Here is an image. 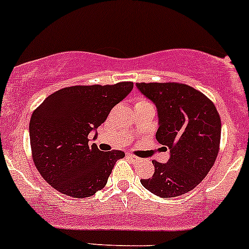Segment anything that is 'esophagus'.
Listing matches in <instances>:
<instances>
[{"label": "esophagus", "mask_w": 249, "mask_h": 249, "mask_svg": "<svg viewBox=\"0 0 249 249\" xmlns=\"http://www.w3.org/2000/svg\"><path fill=\"white\" fill-rule=\"evenodd\" d=\"M126 157L129 158V160H132V162H135V163H138V162H141V158L137 157V156L132 155V154H127V155H126Z\"/></svg>", "instance_id": "1"}]
</instances>
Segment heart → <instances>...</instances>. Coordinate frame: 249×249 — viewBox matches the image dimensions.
Segmentation results:
<instances>
[{"label":"heart","instance_id":"obj_1","mask_svg":"<svg viewBox=\"0 0 249 249\" xmlns=\"http://www.w3.org/2000/svg\"><path fill=\"white\" fill-rule=\"evenodd\" d=\"M143 105H151V103H150L149 100L143 99V98H142V99H138L137 102H136L135 107H136V106H143Z\"/></svg>","mask_w":249,"mask_h":249}]
</instances>
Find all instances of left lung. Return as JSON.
I'll list each match as a JSON object with an SVG mask.
<instances>
[{
    "instance_id": "1",
    "label": "left lung",
    "mask_w": 249,
    "mask_h": 249,
    "mask_svg": "<svg viewBox=\"0 0 249 249\" xmlns=\"http://www.w3.org/2000/svg\"><path fill=\"white\" fill-rule=\"evenodd\" d=\"M137 89L157 107L156 139L170 149L166 163L152 160L155 173L142 179V185L160 197L183 195L214 165L220 150V114L208 97L189 85L138 83Z\"/></svg>"
}]
</instances>
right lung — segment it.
<instances>
[{"label":"right lung","instance_id":"obj_1","mask_svg":"<svg viewBox=\"0 0 249 249\" xmlns=\"http://www.w3.org/2000/svg\"><path fill=\"white\" fill-rule=\"evenodd\" d=\"M133 83L71 86L48 95L29 122L32 157L49 185L71 197L94 195L107 183L123 151L89 145V135L107 118Z\"/></svg>","mask_w":249,"mask_h":249}]
</instances>
